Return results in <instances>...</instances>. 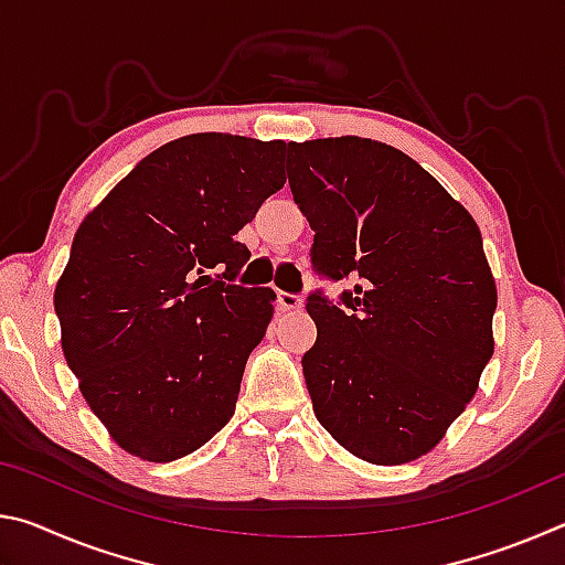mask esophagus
<instances>
[{
	"label": "esophagus",
	"instance_id": "esophagus-1",
	"mask_svg": "<svg viewBox=\"0 0 565 565\" xmlns=\"http://www.w3.org/2000/svg\"><path fill=\"white\" fill-rule=\"evenodd\" d=\"M276 303H279V311H299L301 306H303L301 296H296V294H286V291H279V294H276Z\"/></svg>",
	"mask_w": 565,
	"mask_h": 565
}]
</instances>
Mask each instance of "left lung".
Returning a JSON list of instances; mask_svg holds the SVG:
<instances>
[{
    "label": "left lung",
    "mask_w": 565,
    "mask_h": 565,
    "mask_svg": "<svg viewBox=\"0 0 565 565\" xmlns=\"http://www.w3.org/2000/svg\"><path fill=\"white\" fill-rule=\"evenodd\" d=\"M313 269L351 276L347 309L311 294L303 379L319 424L376 466L441 444L493 356L499 294L473 216L428 171L361 137L289 145Z\"/></svg>",
    "instance_id": "8db88e82"
}]
</instances>
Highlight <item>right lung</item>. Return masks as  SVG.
Returning a JSON list of instances; mask_svg holds the SVG:
<instances>
[{
  "label": "right lung",
  "mask_w": 565,
  "mask_h": 565,
  "mask_svg": "<svg viewBox=\"0 0 565 565\" xmlns=\"http://www.w3.org/2000/svg\"><path fill=\"white\" fill-rule=\"evenodd\" d=\"M286 141L189 134L151 151L84 216L54 289L66 366L114 444L151 463L234 416L271 289L234 279L236 234L286 184Z\"/></svg>",
  "instance_id": "1"
}]
</instances>
